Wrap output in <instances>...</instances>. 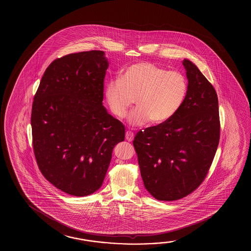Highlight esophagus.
Listing matches in <instances>:
<instances>
[{
    "label": "esophagus",
    "instance_id": "obj_1",
    "mask_svg": "<svg viewBox=\"0 0 251 251\" xmlns=\"http://www.w3.org/2000/svg\"><path fill=\"white\" fill-rule=\"evenodd\" d=\"M134 134L131 131H127L125 134V138L127 140L128 142H131L132 140L134 139Z\"/></svg>",
    "mask_w": 251,
    "mask_h": 251
}]
</instances>
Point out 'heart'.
<instances>
[{
  "label": "heart",
  "instance_id": "heart-1",
  "mask_svg": "<svg viewBox=\"0 0 251 251\" xmlns=\"http://www.w3.org/2000/svg\"><path fill=\"white\" fill-rule=\"evenodd\" d=\"M187 91V79L180 72L141 62L127 67L120 78L110 79L105 96L112 113L120 119L126 116L136 98L138 107L129 115V124L138 126L150 120L163 124L172 119L182 107Z\"/></svg>",
  "mask_w": 251,
  "mask_h": 251
}]
</instances>
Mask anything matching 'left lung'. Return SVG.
Listing matches in <instances>:
<instances>
[{
	"mask_svg": "<svg viewBox=\"0 0 251 251\" xmlns=\"http://www.w3.org/2000/svg\"><path fill=\"white\" fill-rule=\"evenodd\" d=\"M188 91L172 119L137 132L133 145L141 176L158 201L187 196L204 181L220 141L216 91L193 63L184 59Z\"/></svg>",
	"mask_w": 251,
	"mask_h": 251,
	"instance_id": "1",
	"label": "left lung"
}]
</instances>
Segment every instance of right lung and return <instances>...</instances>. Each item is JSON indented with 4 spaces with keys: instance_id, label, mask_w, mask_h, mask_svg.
<instances>
[{
    "instance_id": "right-lung-1",
    "label": "right lung",
    "mask_w": 251,
    "mask_h": 251,
    "mask_svg": "<svg viewBox=\"0 0 251 251\" xmlns=\"http://www.w3.org/2000/svg\"><path fill=\"white\" fill-rule=\"evenodd\" d=\"M108 67L102 50L56 58L34 96L31 127L38 168L50 183L82 197L99 189L125 127L102 106Z\"/></svg>"
}]
</instances>
